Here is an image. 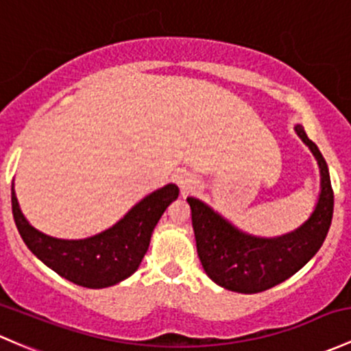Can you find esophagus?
I'll use <instances>...</instances> for the list:
<instances>
[{"instance_id": "34e87169", "label": "esophagus", "mask_w": 351, "mask_h": 351, "mask_svg": "<svg viewBox=\"0 0 351 351\" xmlns=\"http://www.w3.org/2000/svg\"><path fill=\"white\" fill-rule=\"evenodd\" d=\"M176 183H178L180 188H182L183 193H188L190 190H193V185H195L193 180H191L190 176H186V175L178 176V178H176Z\"/></svg>"}]
</instances>
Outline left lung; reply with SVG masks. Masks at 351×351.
Wrapping results in <instances>:
<instances>
[{
	"label": "left lung",
	"instance_id": "1",
	"mask_svg": "<svg viewBox=\"0 0 351 351\" xmlns=\"http://www.w3.org/2000/svg\"><path fill=\"white\" fill-rule=\"evenodd\" d=\"M296 132L318 160L322 193L313 215L294 232L276 239L252 237L237 230L204 202L186 198L200 263L206 276L225 289L243 294L271 289L296 274L326 239L335 204L328 165L301 124Z\"/></svg>",
	"mask_w": 351,
	"mask_h": 351
}]
</instances>
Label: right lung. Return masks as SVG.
I'll return each instance as SVG.
<instances>
[{
    "mask_svg": "<svg viewBox=\"0 0 351 351\" xmlns=\"http://www.w3.org/2000/svg\"><path fill=\"white\" fill-rule=\"evenodd\" d=\"M176 198L178 186L166 185L143 198L108 230L82 241H64L49 237L27 222L11 186L13 219L28 249L58 276L90 289L114 286L139 267L153 228Z\"/></svg>",
    "mask_w": 351,
    "mask_h": 351,
    "instance_id": "right-lung-1",
    "label": "right lung"
}]
</instances>
